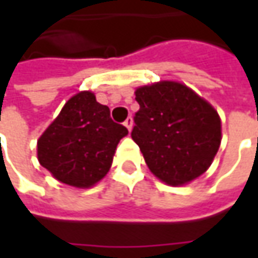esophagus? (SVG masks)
Wrapping results in <instances>:
<instances>
[{"mask_svg": "<svg viewBox=\"0 0 258 258\" xmlns=\"http://www.w3.org/2000/svg\"><path fill=\"white\" fill-rule=\"evenodd\" d=\"M123 124L127 127V131L131 132V131H132V127H134V119H132V117H127V119L124 120Z\"/></svg>", "mask_w": 258, "mask_h": 258, "instance_id": "1", "label": "esophagus"}]
</instances>
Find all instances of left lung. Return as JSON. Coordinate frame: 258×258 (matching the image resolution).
<instances>
[{"label":"left lung","mask_w":258,"mask_h":258,"mask_svg":"<svg viewBox=\"0 0 258 258\" xmlns=\"http://www.w3.org/2000/svg\"><path fill=\"white\" fill-rule=\"evenodd\" d=\"M135 99L132 139L151 172L172 186L201 176L221 145V119L213 104L173 80L139 86Z\"/></svg>","instance_id":"left-lung-1"}]
</instances>
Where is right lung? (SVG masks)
<instances>
[{"label": "right lung", "mask_w": 258, "mask_h": 258, "mask_svg": "<svg viewBox=\"0 0 258 258\" xmlns=\"http://www.w3.org/2000/svg\"><path fill=\"white\" fill-rule=\"evenodd\" d=\"M127 129L110 119L107 106L93 92L72 96L37 141V158L57 181L92 188L102 181Z\"/></svg>", "instance_id": "obj_1"}]
</instances>
